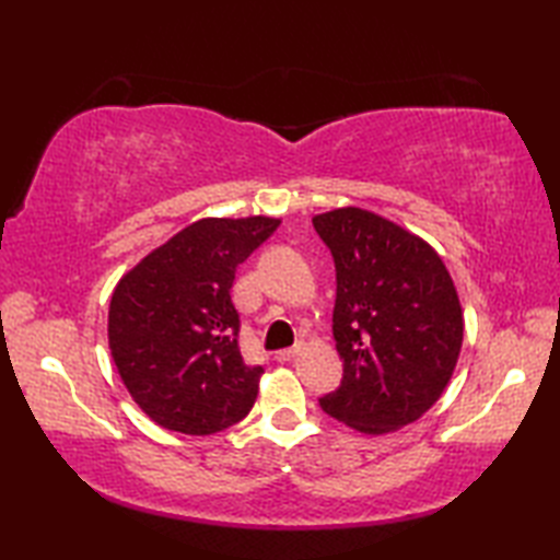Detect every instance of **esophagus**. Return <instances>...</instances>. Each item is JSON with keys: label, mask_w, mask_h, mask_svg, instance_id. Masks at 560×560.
<instances>
[{"label": "esophagus", "mask_w": 560, "mask_h": 560, "mask_svg": "<svg viewBox=\"0 0 560 560\" xmlns=\"http://www.w3.org/2000/svg\"><path fill=\"white\" fill-rule=\"evenodd\" d=\"M303 351V343H295V347H291V349H281V351H277V361L279 363H289V361H293L295 355H299Z\"/></svg>", "instance_id": "obj_1"}]
</instances>
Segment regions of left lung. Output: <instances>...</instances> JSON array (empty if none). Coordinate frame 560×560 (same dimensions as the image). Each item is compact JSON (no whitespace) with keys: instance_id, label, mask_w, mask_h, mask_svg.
<instances>
[{"instance_id":"left-lung-1","label":"left lung","mask_w":560,"mask_h":560,"mask_svg":"<svg viewBox=\"0 0 560 560\" xmlns=\"http://www.w3.org/2000/svg\"><path fill=\"white\" fill-rule=\"evenodd\" d=\"M337 267L331 329L343 361L329 416L365 435L419 421L462 351L464 315L447 267L423 237L359 207L313 217Z\"/></svg>"}]
</instances>
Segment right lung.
<instances>
[{
  "mask_svg": "<svg viewBox=\"0 0 560 560\" xmlns=\"http://www.w3.org/2000/svg\"><path fill=\"white\" fill-rule=\"evenodd\" d=\"M281 219H201L117 281L108 343L129 395L168 431L211 435L253 409L261 365H247L231 301L237 265Z\"/></svg>",
  "mask_w": 560,
  "mask_h": 560,
  "instance_id": "1",
  "label": "right lung"
}]
</instances>
